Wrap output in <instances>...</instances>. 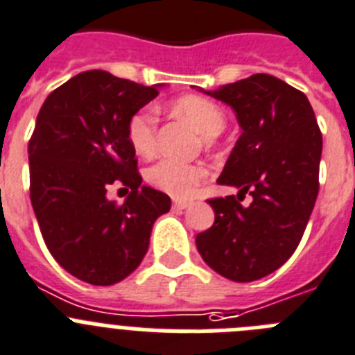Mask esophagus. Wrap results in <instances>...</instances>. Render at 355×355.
Returning a JSON list of instances; mask_svg holds the SVG:
<instances>
[{
  "label": "esophagus",
  "instance_id": "esophagus-1",
  "mask_svg": "<svg viewBox=\"0 0 355 355\" xmlns=\"http://www.w3.org/2000/svg\"><path fill=\"white\" fill-rule=\"evenodd\" d=\"M189 205H191L189 202H178V200H175V203H173V207L177 209V211H184V209H187Z\"/></svg>",
  "mask_w": 355,
  "mask_h": 355
}]
</instances>
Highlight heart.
<instances>
[{
  "label": "heart",
  "instance_id": "obj_1",
  "mask_svg": "<svg viewBox=\"0 0 355 355\" xmlns=\"http://www.w3.org/2000/svg\"><path fill=\"white\" fill-rule=\"evenodd\" d=\"M180 116L189 119L205 139H212L223 132L227 116L211 100L200 96H184L173 107ZM157 116L152 109L135 112L128 121V141L139 155H150L155 150ZM207 178V169L202 164H187L182 160L160 159L146 171V180L157 189L164 191L178 200L191 198L202 182Z\"/></svg>",
  "mask_w": 355,
  "mask_h": 355
}]
</instances>
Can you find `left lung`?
<instances>
[{
  "mask_svg": "<svg viewBox=\"0 0 355 355\" xmlns=\"http://www.w3.org/2000/svg\"><path fill=\"white\" fill-rule=\"evenodd\" d=\"M200 91L232 107L243 132L218 178L237 196L209 200L214 225L196 236V248L221 277L252 282L297 250L318 196L322 132L306 94L277 76Z\"/></svg>",
  "mask_w": 355,
  "mask_h": 355,
  "instance_id": "1",
  "label": "left lung"
}]
</instances>
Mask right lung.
<instances>
[{
	"mask_svg": "<svg viewBox=\"0 0 355 355\" xmlns=\"http://www.w3.org/2000/svg\"><path fill=\"white\" fill-rule=\"evenodd\" d=\"M162 84H135L91 69L67 80L42 103L28 144L30 198L46 246L76 279L110 286L139 266L152 227L171 207L143 186L128 121ZM118 180L132 193L106 198Z\"/></svg>",
	"mask_w": 355,
	"mask_h": 355,
	"instance_id": "obj_1",
	"label": "right lung"
}]
</instances>
